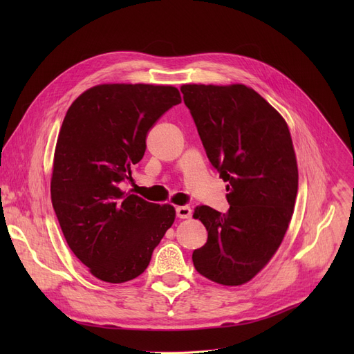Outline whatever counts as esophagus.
I'll use <instances>...</instances> for the list:
<instances>
[{
    "mask_svg": "<svg viewBox=\"0 0 354 354\" xmlns=\"http://www.w3.org/2000/svg\"><path fill=\"white\" fill-rule=\"evenodd\" d=\"M191 215H192V211H191L189 207H178L176 208V216L178 218L185 219V218H189Z\"/></svg>",
    "mask_w": 354,
    "mask_h": 354,
    "instance_id": "34e87169",
    "label": "esophagus"
}]
</instances>
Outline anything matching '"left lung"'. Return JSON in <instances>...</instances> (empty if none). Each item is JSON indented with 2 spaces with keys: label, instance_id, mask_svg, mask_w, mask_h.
<instances>
[{
  "label": "left lung",
  "instance_id": "1",
  "mask_svg": "<svg viewBox=\"0 0 354 354\" xmlns=\"http://www.w3.org/2000/svg\"><path fill=\"white\" fill-rule=\"evenodd\" d=\"M180 91L230 192L227 214L195 208L194 218L205 225L208 239L194 251L192 261L208 280L241 286L266 267L291 221L299 169L290 130L281 115L244 84H185Z\"/></svg>",
  "mask_w": 354,
  "mask_h": 354
}]
</instances>
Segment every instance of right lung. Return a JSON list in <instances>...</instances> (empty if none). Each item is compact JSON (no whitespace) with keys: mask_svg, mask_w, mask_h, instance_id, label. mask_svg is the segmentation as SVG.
<instances>
[{"mask_svg":"<svg viewBox=\"0 0 354 354\" xmlns=\"http://www.w3.org/2000/svg\"><path fill=\"white\" fill-rule=\"evenodd\" d=\"M180 100L172 86L100 84L67 110L54 152L51 202L70 250L102 281L139 277L174 224V207L126 194L120 183L132 179L149 129Z\"/></svg>","mask_w":354,"mask_h":354,"instance_id":"obj_1","label":"right lung"}]
</instances>
